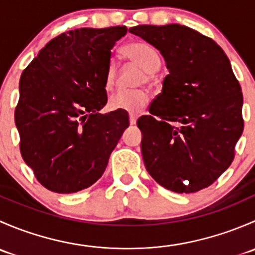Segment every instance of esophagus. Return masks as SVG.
Instances as JSON below:
<instances>
[{"label":"esophagus","mask_w":255,"mask_h":255,"mask_svg":"<svg viewBox=\"0 0 255 255\" xmlns=\"http://www.w3.org/2000/svg\"><path fill=\"white\" fill-rule=\"evenodd\" d=\"M135 122H137V115H134V113H130V115H129V123H130V125H135Z\"/></svg>","instance_id":"34e87169"}]
</instances>
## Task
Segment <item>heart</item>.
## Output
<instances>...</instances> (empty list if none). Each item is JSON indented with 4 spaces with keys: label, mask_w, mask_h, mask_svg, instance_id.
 Instances as JSON below:
<instances>
[{
    "label": "heart",
    "mask_w": 255,
    "mask_h": 255,
    "mask_svg": "<svg viewBox=\"0 0 255 255\" xmlns=\"http://www.w3.org/2000/svg\"><path fill=\"white\" fill-rule=\"evenodd\" d=\"M123 54L133 63L138 64L146 73V79H150V74H154L160 68V56L158 51L143 43H128L122 48ZM116 64L111 61L107 66L105 75V86L112 89L116 82ZM148 102V95L143 90H120L110 97V107L118 111L135 113L139 111Z\"/></svg>",
    "instance_id": "obj_1"
}]
</instances>
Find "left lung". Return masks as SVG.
<instances>
[{"instance_id":"1","label":"left lung","mask_w":255,"mask_h":255,"mask_svg":"<svg viewBox=\"0 0 255 255\" xmlns=\"http://www.w3.org/2000/svg\"><path fill=\"white\" fill-rule=\"evenodd\" d=\"M129 32L158 49L169 74L138 118L142 155L165 189L191 194L210 186L235 158L243 133V95L222 48L180 24L137 25Z\"/></svg>"}]
</instances>
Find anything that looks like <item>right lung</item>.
<instances>
[{
  "label": "right lung",
  "instance_id": "1",
  "mask_svg": "<svg viewBox=\"0 0 255 255\" xmlns=\"http://www.w3.org/2000/svg\"><path fill=\"white\" fill-rule=\"evenodd\" d=\"M127 28H80L51 39L24 69L14 111L23 160L50 191L87 189L106 170L129 118L101 115L111 49Z\"/></svg>",
  "mask_w": 255,
  "mask_h": 255
}]
</instances>
